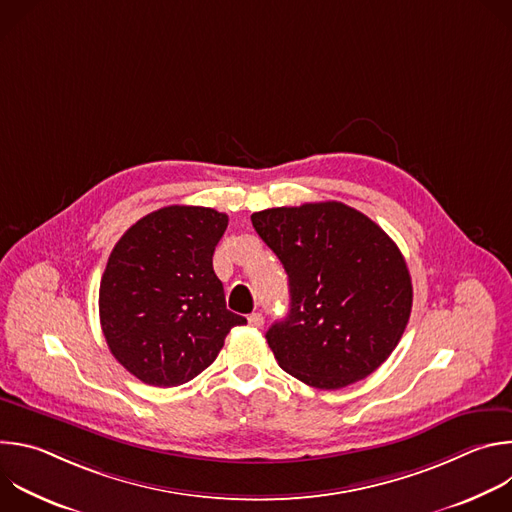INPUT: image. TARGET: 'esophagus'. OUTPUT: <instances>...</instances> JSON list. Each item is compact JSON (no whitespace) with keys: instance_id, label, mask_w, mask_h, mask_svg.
I'll return each instance as SVG.
<instances>
[{"instance_id":"obj_1","label":"esophagus","mask_w":512,"mask_h":512,"mask_svg":"<svg viewBox=\"0 0 512 512\" xmlns=\"http://www.w3.org/2000/svg\"><path fill=\"white\" fill-rule=\"evenodd\" d=\"M263 316L259 314V312H253L251 316H249V326H253V328H261L263 326Z\"/></svg>"}]
</instances>
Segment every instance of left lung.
<instances>
[{
    "instance_id": "1",
    "label": "left lung",
    "mask_w": 512,
    "mask_h": 512,
    "mask_svg": "<svg viewBox=\"0 0 512 512\" xmlns=\"http://www.w3.org/2000/svg\"><path fill=\"white\" fill-rule=\"evenodd\" d=\"M251 223L289 281V314L265 334L279 367L326 391L375 373L399 344L413 304L393 239L334 200L267 208Z\"/></svg>"
}]
</instances>
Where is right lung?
<instances>
[{
  "instance_id": "add662e5",
  "label": "right lung",
  "mask_w": 512,
  "mask_h": 512,
  "mask_svg": "<svg viewBox=\"0 0 512 512\" xmlns=\"http://www.w3.org/2000/svg\"><path fill=\"white\" fill-rule=\"evenodd\" d=\"M229 216L204 206H166L125 231L113 247L99 316L111 354L154 387H178L214 362L227 334L247 324L227 310L212 269Z\"/></svg>"
}]
</instances>
